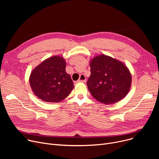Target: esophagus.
Returning a JSON list of instances; mask_svg holds the SVG:
<instances>
[{
  "label": "esophagus",
  "mask_w": 159,
  "mask_h": 159,
  "mask_svg": "<svg viewBox=\"0 0 159 159\" xmlns=\"http://www.w3.org/2000/svg\"><path fill=\"white\" fill-rule=\"evenodd\" d=\"M86 80V78L85 77L84 75H80V77H79V82H85Z\"/></svg>",
  "instance_id": "34e87169"
}]
</instances>
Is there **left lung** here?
<instances>
[{
	"label": "left lung",
	"instance_id": "1",
	"mask_svg": "<svg viewBox=\"0 0 159 159\" xmlns=\"http://www.w3.org/2000/svg\"><path fill=\"white\" fill-rule=\"evenodd\" d=\"M89 66L91 75L87 86L97 101L110 104L119 102L127 95L131 75L123 63L102 55L94 57Z\"/></svg>",
	"mask_w": 159,
	"mask_h": 159
}]
</instances>
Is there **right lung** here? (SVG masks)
<instances>
[{"mask_svg":"<svg viewBox=\"0 0 159 159\" xmlns=\"http://www.w3.org/2000/svg\"><path fill=\"white\" fill-rule=\"evenodd\" d=\"M66 62L58 56L50 57L33 70L30 77L32 91L47 102H58L73 89L71 76L66 72Z\"/></svg>","mask_w":159,"mask_h":159,"instance_id":"obj_1","label":"right lung"}]
</instances>
